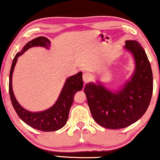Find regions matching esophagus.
Returning a JSON list of instances; mask_svg holds the SVG:
<instances>
[{"instance_id":"1","label":"esophagus","mask_w":160,"mask_h":160,"mask_svg":"<svg viewBox=\"0 0 160 160\" xmlns=\"http://www.w3.org/2000/svg\"><path fill=\"white\" fill-rule=\"evenodd\" d=\"M83 81H84V83H88L90 81L91 79V76L89 73H87V72H85V73L83 74Z\"/></svg>"}]
</instances>
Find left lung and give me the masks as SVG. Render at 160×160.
<instances>
[{
	"label": "left lung",
	"instance_id": "left-lung-1",
	"mask_svg": "<svg viewBox=\"0 0 160 160\" xmlns=\"http://www.w3.org/2000/svg\"><path fill=\"white\" fill-rule=\"evenodd\" d=\"M124 48L133 55L135 70L121 90L112 92L101 83H88L84 93L93 119L110 129L123 128L144 115L153 93V74L144 49L136 40L126 41Z\"/></svg>",
	"mask_w": 160,
	"mask_h": 160
}]
</instances>
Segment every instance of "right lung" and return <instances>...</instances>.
I'll use <instances>...</instances> for the list:
<instances>
[{
  "mask_svg": "<svg viewBox=\"0 0 160 160\" xmlns=\"http://www.w3.org/2000/svg\"><path fill=\"white\" fill-rule=\"evenodd\" d=\"M50 44H51L50 40L45 37H39L32 39V41H29L23 47L22 51L15 55L12 62L9 73V90L10 98L14 110L20 119L27 125L42 132H53L60 129L65 125L69 116L70 109L73 102L74 95L83 88L82 72H78L77 74L70 76L66 79L57 101L53 106L46 110L32 112L25 109L18 102L12 90V74H13L14 66L18 61V58L23 54L30 48L40 46L48 48Z\"/></svg>",
  "mask_w": 160,
  "mask_h": 160,
  "instance_id": "obj_1",
  "label": "right lung"
}]
</instances>
